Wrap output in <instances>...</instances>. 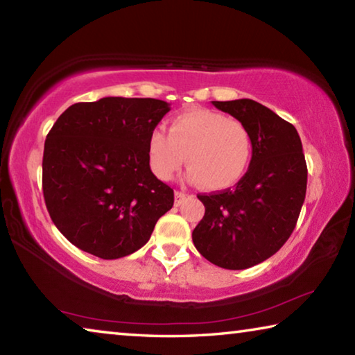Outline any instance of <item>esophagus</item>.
<instances>
[{"instance_id":"esophagus-1","label":"esophagus","mask_w":355,"mask_h":355,"mask_svg":"<svg viewBox=\"0 0 355 355\" xmlns=\"http://www.w3.org/2000/svg\"><path fill=\"white\" fill-rule=\"evenodd\" d=\"M184 199H186V194H184V192H182V191H175V205H177V207H178V205H182Z\"/></svg>"}]
</instances>
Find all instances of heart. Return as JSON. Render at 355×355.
Masks as SVG:
<instances>
[{
	"mask_svg": "<svg viewBox=\"0 0 355 355\" xmlns=\"http://www.w3.org/2000/svg\"><path fill=\"white\" fill-rule=\"evenodd\" d=\"M147 148L156 177L171 180L186 159L188 178L209 191L235 186L245 175L254 155L252 135L243 122L200 107L173 117L169 135L153 130Z\"/></svg>",
	"mask_w": 355,
	"mask_h": 355,
	"instance_id": "1",
	"label": "heart"
}]
</instances>
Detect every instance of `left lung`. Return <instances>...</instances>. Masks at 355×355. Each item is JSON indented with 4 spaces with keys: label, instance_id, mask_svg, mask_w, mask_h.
<instances>
[{
    "label": "left lung",
    "instance_id": "obj_1",
    "mask_svg": "<svg viewBox=\"0 0 355 355\" xmlns=\"http://www.w3.org/2000/svg\"><path fill=\"white\" fill-rule=\"evenodd\" d=\"M243 122L254 142L245 175L199 194L205 216L192 232L196 249L216 266L248 269L272 257L296 227L307 191V164L296 128L254 100L213 101Z\"/></svg>",
    "mask_w": 355,
    "mask_h": 355
}]
</instances>
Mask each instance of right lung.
<instances>
[{
	"label": "right lung",
	"instance_id": "right-lung-1",
	"mask_svg": "<svg viewBox=\"0 0 355 355\" xmlns=\"http://www.w3.org/2000/svg\"><path fill=\"white\" fill-rule=\"evenodd\" d=\"M169 103L105 97L67 107L46 135L42 188L58 230L87 254L116 260L139 250L173 205L153 175L148 136Z\"/></svg>",
	"mask_w": 355,
	"mask_h": 355
}]
</instances>
